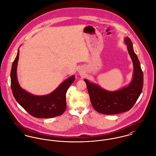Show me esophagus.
Here are the masks:
<instances>
[{
	"mask_svg": "<svg viewBox=\"0 0 156 156\" xmlns=\"http://www.w3.org/2000/svg\"><path fill=\"white\" fill-rule=\"evenodd\" d=\"M79 73H82V71L81 70H79Z\"/></svg>",
	"mask_w": 156,
	"mask_h": 156,
	"instance_id": "34e87169",
	"label": "esophagus"
}]
</instances>
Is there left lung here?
I'll return each mask as SVG.
<instances>
[{"instance_id": "1", "label": "left lung", "mask_w": 156, "mask_h": 156, "mask_svg": "<svg viewBox=\"0 0 156 156\" xmlns=\"http://www.w3.org/2000/svg\"><path fill=\"white\" fill-rule=\"evenodd\" d=\"M128 52L133 65V79L128 86L119 90L108 91L85 79L90 99L94 108L99 113L116 114L128 112L141 95L144 84L143 72L140 61L135 53L131 40L126 37Z\"/></svg>"}]
</instances>
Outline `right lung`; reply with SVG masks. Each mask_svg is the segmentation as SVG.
Returning <instances> with one entry per match:
<instances>
[{
	"label": "right lung",
	"mask_w": 156,
	"mask_h": 156,
	"mask_svg": "<svg viewBox=\"0 0 156 156\" xmlns=\"http://www.w3.org/2000/svg\"><path fill=\"white\" fill-rule=\"evenodd\" d=\"M19 52L18 49L11 71V89L18 103L34 117L51 118L62 114L66 109V92L75 80L74 76L64 80L55 90L48 95H33L22 89L18 82L16 69Z\"/></svg>",
	"instance_id": "right-lung-1"
}]
</instances>
